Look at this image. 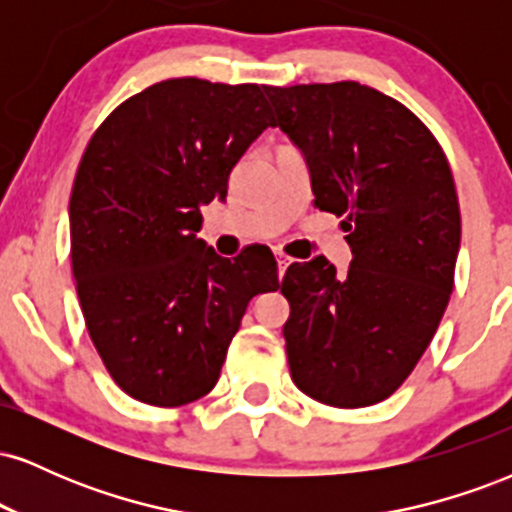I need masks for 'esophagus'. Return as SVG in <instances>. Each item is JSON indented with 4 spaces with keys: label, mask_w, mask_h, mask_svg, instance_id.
Masks as SVG:
<instances>
[{
    "label": "esophagus",
    "mask_w": 512,
    "mask_h": 512,
    "mask_svg": "<svg viewBox=\"0 0 512 512\" xmlns=\"http://www.w3.org/2000/svg\"><path fill=\"white\" fill-rule=\"evenodd\" d=\"M276 264H279V276H284L286 267L291 264V257H286L284 252H276Z\"/></svg>",
    "instance_id": "esophagus-1"
}]
</instances>
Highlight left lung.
Here are the masks:
<instances>
[{"label":"left lung","instance_id":"left-lung-1","mask_svg":"<svg viewBox=\"0 0 512 512\" xmlns=\"http://www.w3.org/2000/svg\"><path fill=\"white\" fill-rule=\"evenodd\" d=\"M276 127L308 158L315 207L342 216L351 264L293 262L281 279L293 383L339 409L383 402L436 334L460 250V204L438 139L358 81L267 86Z\"/></svg>","mask_w":512,"mask_h":512}]
</instances>
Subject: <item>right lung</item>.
<instances>
[{"mask_svg": "<svg viewBox=\"0 0 512 512\" xmlns=\"http://www.w3.org/2000/svg\"><path fill=\"white\" fill-rule=\"evenodd\" d=\"M257 84L185 76L127 98L93 132L69 199L72 272L88 337L122 392L182 407L211 392L245 308L279 289L267 245L216 255L202 207L267 127Z\"/></svg>", "mask_w": 512, "mask_h": 512, "instance_id": "right-lung-1", "label": "right lung"}]
</instances>
